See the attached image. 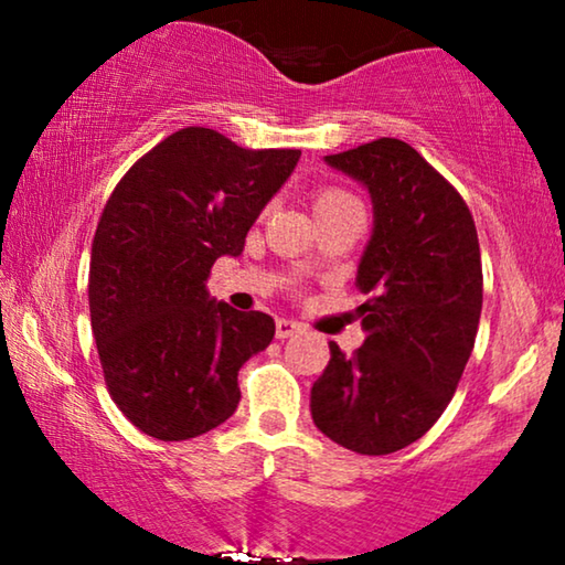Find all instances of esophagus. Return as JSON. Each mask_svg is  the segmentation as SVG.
Segmentation results:
<instances>
[{"mask_svg":"<svg viewBox=\"0 0 565 565\" xmlns=\"http://www.w3.org/2000/svg\"><path fill=\"white\" fill-rule=\"evenodd\" d=\"M306 331V323L300 321H292V319H277L275 323V334L277 339H290V337H298Z\"/></svg>","mask_w":565,"mask_h":565,"instance_id":"obj_1","label":"esophagus"}]
</instances>
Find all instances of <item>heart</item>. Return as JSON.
<instances>
[{
    "mask_svg": "<svg viewBox=\"0 0 565 565\" xmlns=\"http://www.w3.org/2000/svg\"><path fill=\"white\" fill-rule=\"evenodd\" d=\"M350 203H358V198L350 195V192L342 190V188H323L313 195V213H323V211H331V207H339V205H350Z\"/></svg>",
    "mask_w": 565,
    "mask_h": 565,
    "instance_id": "obj_1",
    "label": "heart"
}]
</instances>
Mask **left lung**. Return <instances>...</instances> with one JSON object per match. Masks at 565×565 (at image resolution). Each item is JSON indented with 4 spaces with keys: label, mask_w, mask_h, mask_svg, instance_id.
<instances>
[{
    "label": "left lung",
    "mask_w": 565,
    "mask_h": 565,
    "mask_svg": "<svg viewBox=\"0 0 565 565\" xmlns=\"http://www.w3.org/2000/svg\"><path fill=\"white\" fill-rule=\"evenodd\" d=\"M373 198L375 226L358 267L365 344L331 360L311 388L313 424L360 455H388L427 435L473 352L483 269L460 192L398 138L327 157Z\"/></svg>",
    "instance_id": "8db88e82"
}]
</instances>
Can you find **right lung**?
<instances>
[{
	"label": "right lung",
	"instance_id": "1",
	"mask_svg": "<svg viewBox=\"0 0 565 565\" xmlns=\"http://www.w3.org/2000/svg\"><path fill=\"white\" fill-rule=\"evenodd\" d=\"M298 149H242L213 128H182L115 184L89 259V316L115 406L143 435L180 443L236 412L238 367L275 321L207 296L213 262L282 188Z\"/></svg>",
	"mask_w": 565,
	"mask_h": 565
}]
</instances>
